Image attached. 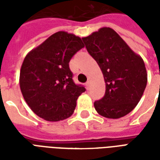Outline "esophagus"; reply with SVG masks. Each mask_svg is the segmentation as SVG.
Returning a JSON list of instances; mask_svg holds the SVG:
<instances>
[{
	"label": "esophagus",
	"instance_id": "esophagus-1",
	"mask_svg": "<svg viewBox=\"0 0 160 160\" xmlns=\"http://www.w3.org/2000/svg\"><path fill=\"white\" fill-rule=\"evenodd\" d=\"M90 84H91L90 80H88V81H87V83H86V87H87V90H88V89L90 88Z\"/></svg>",
	"mask_w": 160,
	"mask_h": 160
}]
</instances>
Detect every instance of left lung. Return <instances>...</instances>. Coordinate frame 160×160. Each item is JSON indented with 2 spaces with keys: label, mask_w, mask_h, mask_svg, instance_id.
<instances>
[{
  "label": "left lung",
  "mask_w": 160,
  "mask_h": 160,
  "mask_svg": "<svg viewBox=\"0 0 160 160\" xmlns=\"http://www.w3.org/2000/svg\"><path fill=\"white\" fill-rule=\"evenodd\" d=\"M82 40L105 81V93L94 102L95 110L107 118L126 116L137 105L147 86L143 60L110 27H103Z\"/></svg>",
  "instance_id": "1"
}]
</instances>
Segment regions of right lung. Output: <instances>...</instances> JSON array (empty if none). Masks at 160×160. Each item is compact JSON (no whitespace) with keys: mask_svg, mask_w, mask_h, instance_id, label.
<instances>
[{"mask_svg":"<svg viewBox=\"0 0 160 160\" xmlns=\"http://www.w3.org/2000/svg\"><path fill=\"white\" fill-rule=\"evenodd\" d=\"M85 45L73 34L58 32L30 51L24 59L19 86L32 111L49 122L69 118L86 91L73 80L69 62Z\"/></svg>","mask_w":160,"mask_h":160,"instance_id":"1","label":"right lung"}]
</instances>
